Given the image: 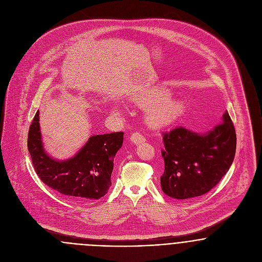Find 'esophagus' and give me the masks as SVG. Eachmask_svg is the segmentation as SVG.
<instances>
[{
	"instance_id": "34e87169",
	"label": "esophagus",
	"mask_w": 262,
	"mask_h": 262,
	"mask_svg": "<svg viewBox=\"0 0 262 262\" xmlns=\"http://www.w3.org/2000/svg\"><path fill=\"white\" fill-rule=\"evenodd\" d=\"M130 140L134 143V144H139V143H142V142H145V137L138 133V132H134L131 134V137H130Z\"/></svg>"
}]
</instances>
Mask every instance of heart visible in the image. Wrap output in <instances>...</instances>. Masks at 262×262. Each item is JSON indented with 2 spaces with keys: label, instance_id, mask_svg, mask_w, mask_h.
I'll return each instance as SVG.
<instances>
[{
  "label": "heart",
  "instance_id": "obj_1",
  "mask_svg": "<svg viewBox=\"0 0 262 262\" xmlns=\"http://www.w3.org/2000/svg\"><path fill=\"white\" fill-rule=\"evenodd\" d=\"M169 95L167 90L152 89L136 97L135 102L139 106H148L145 117L150 126L154 128L166 127L177 121L184 112L183 102L169 97Z\"/></svg>",
  "mask_w": 262,
  "mask_h": 262
}]
</instances>
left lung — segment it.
<instances>
[{"mask_svg":"<svg viewBox=\"0 0 262 262\" xmlns=\"http://www.w3.org/2000/svg\"><path fill=\"white\" fill-rule=\"evenodd\" d=\"M162 191L179 201L207 193L229 170L236 151V132L226 111L222 122L205 133L177 127L162 133Z\"/></svg>","mask_w":262,"mask_h":262,"instance_id":"left-lung-1","label":"left lung"}]
</instances>
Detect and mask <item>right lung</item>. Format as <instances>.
<instances>
[{
  "label": "right lung",
  "mask_w": 262,
  "mask_h": 262,
  "mask_svg": "<svg viewBox=\"0 0 262 262\" xmlns=\"http://www.w3.org/2000/svg\"><path fill=\"white\" fill-rule=\"evenodd\" d=\"M123 132L92 136L75 157L56 161L43 150L39 111L28 133V150L39 179L64 198L86 203L101 199L111 187L114 157L122 147Z\"/></svg>",
  "instance_id": "obj_1"
}]
</instances>
